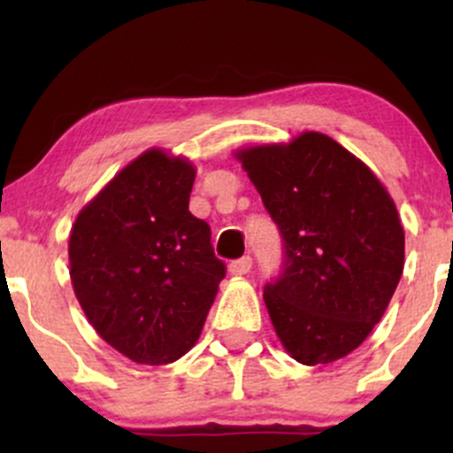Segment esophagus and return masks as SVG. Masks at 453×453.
Returning <instances> with one entry per match:
<instances>
[{
  "label": "esophagus",
  "instance_id": "obj_1",
  "mask_svg": "<svg viewBox=\"0 0 453 453\" xmlns=\"http://www.w3.org/2000/svg\"><path fill=\"white\" fill-rule=\"evenodd\" d=\"M251 257L244 256L241 259H234V262L230 264V273L236 274V277H242V274H247L249 270H251Z\"/></svg>",
  "mask_w": 453,
  "mask_h": 453
}]
</instances>
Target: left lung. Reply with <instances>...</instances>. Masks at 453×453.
I'll return each instance as SVG.
<instances>
[{
  "mask_svg": "<svg viewBox=\"0 0 453 453\" xmlns=\"http://www.w3.org/2000/svg\"><path fill=\"white\" fill-rule=\"evenodd\" d=\"M234 157L283 234L285 270L264 292L280 345L304 366L349 356L403 277L404 230L386 185L321 132Z\"/></svg>",
  "mask_w": 453,
  "mask_h": 453,
  "instance_id": "8db88e82",
  "label": "left lung"
}]
</instances>
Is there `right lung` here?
I'll return each mask as SVG.
<instances>
[{
	"label": "right lung",
	"instance_id": "obj_1",
	"mask_svg": "<svg viewBox=\"0 0 453 453\" xmlns=\"http://www.w3.org/2000/svg\"><path fill=\"white\" fill-rule=\"evenodd\" d=\"M194 161L149 149L82 206L67 256L93 330L136 364L176 362L196 345L226 266L189 212Z\"/></svg>",
	"mask_w": 453,
	"mask_h": 453
}]
</instances>
